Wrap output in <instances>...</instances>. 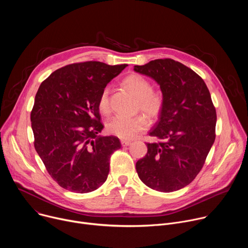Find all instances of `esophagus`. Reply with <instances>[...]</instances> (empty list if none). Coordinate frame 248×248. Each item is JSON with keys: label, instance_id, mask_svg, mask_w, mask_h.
I'll return each mask as SVG.
<instances>
[{"label": "esophagus", "instance_id": "34e87169", "mask_svg": "<svg viewBox=\"0 0 248 248\" xmlns=\"http://www.w3.org/2000/svg\"><path fill=\"white\" fill-rule=\"evenodd\" d=\"M121 143L123 146H128L131 144V141H128V140H121Z\"/></svg>", "mask_w": 248, "mask_h": 248}]
</instances>
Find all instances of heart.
Masks as SVG:
<instances>
[{
  "label": "heart",
  "instance_id": "b5f03b06",
  "mask_svg": "<svg viewBox=\"0 0 248 248\" xmlns=\"http://www.w3.org/2000/svg\"><path fill=\"white\" fill-rule=\"evenodd\" d=\"M124 85L136 97L135 109L142 111L149 119H157L163 112L165 96L160 89L152 88L149 79L138 74H131L124 78ZM110 89L104 87L99 94L97 107L101 114L107 115L110 112ZM148 122L145 116L133 117L115 116L106 123L108 133L123 139H130L138 132L146 129Z\"/></svg>",
  "mask_w": 248,
  "mask_h": 248
}]
</instances>
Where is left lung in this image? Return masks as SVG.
<instances>
[{
    "label": "left lung",
    "instance_id": "obj_1",
    "mask_svg": "<svg viewBox=\"0 0 248 248\" xmlns=\"http://www.w3.org/2000/svg\"><path fill=\"white\" fill-rule=\"evenodd\" d=\"M134 70L155 79L165 96L163 112L149 132L157 142L146 143L136 171L154 190H179L196 178L214 143L215 106L204 80L180 62L158 59Z\"/></svg>",
    "mask_w": 248,
    "mask_h": 248
}]
</instances>
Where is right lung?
<instances>
[{
	"mask_svg": "<svg viewBox=\"0 0 248 248\" xmlns=\"http://www.w3.org/2000/svg\"><path fill=\"white\" fill-rule=\"evenodd\" d=\"M126 65L70 63L39 86L30 114L34 147L62 188L87 193L107 180L111 156L122 145L116 136H97L103 129L97 101Z\"/></svg>",
	"mask_w": 248,
	"mask_h": 248,
	"instance_id": "add662e5",
	"label": "right lung"
}]
</instances>
